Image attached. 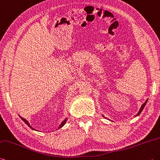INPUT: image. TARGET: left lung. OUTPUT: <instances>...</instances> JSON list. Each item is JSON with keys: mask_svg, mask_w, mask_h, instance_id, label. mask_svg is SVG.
Returning a JSON list of instances; mask_svg holds the SVG:
<instances>
[{"mask_svg": "<svg viewBox=\"0 0 160 160\" xmlns=\"http://www.w3.org/2000/svg\"><path fill=\"white\" fill-rule=\"evenodd\" d=\"M147 101H148V99L146 101H145V103L143 104V105H142L141 106V108H140V110H139V111H138V112L137 113V114H136V116H138V115H140L141 114V112H142V110H143V108H144V107H145V106H146V103H147ZM103 118H105V117H104V116L103 115Z\"/></svg>", "mask_w": 160, "mask_h": 160, "instance_id": "left-lung-1", "label": "left lung"}]
</instances>
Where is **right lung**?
I'll return each instance as SVG.
<instances>
[{
  "label": "right lung",
  "mask_w": 160,
  "mask_h": 160,
  "mask_svg": "<svg viewBox=\"0 0 160 160\" xmlns=\"http://www.w3.org/2000/svg\"><path fill=\"white\" fill-rule=\"evenodd\" d=\"M19 117H20V118H21L22 119V120H23V121H24V122L26 123V124H27V125L28 126V127H30V128H31L32 129H33V130H35L33 128V127H32L31 125H30V124H29V123H28V122L27 120H25V119L24 118H22L21 117V116H19ZM67 120H68V118H66L65 119V120H63V122H62V123H61V124H60V125H59V128H62V127L63 126V125H64V124H66V121H67Z\"/></svg>",
  "instance_id": "add662e5"
}]
</instances>
